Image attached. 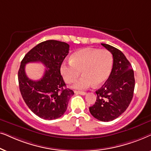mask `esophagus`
Listing matches in <instances>:
<instances>
[{
  "instance_id": "obj_1",
  "label": "esophagus",
  "mask_w": 151,
  "mask_h": 151,
  "mask_svg": "<svg viewBox=\"0 0 151 151\" xmlns=\"http://www.w3.org/2000/svg\"><path fill=\"white\" fill-rule=\"evenodd\" d=\"M76 94H79V95H82V96H84V95L86 94V92H84V91H74Z\"/></svg>"
}]
</instances>
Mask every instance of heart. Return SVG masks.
<instances>
[{"mask_svg": "<svg viewBox=\"0 0 151 151\" xmlns=\"http://www.w3.org/2000/svg\"><path fill=\"white\" fill-rule=\"evenodd\" d=\"M113 67V57L106 49L85 48L71 55L70 60L64 61L60 73L67 83H71L80 75L82 76L73 84V88L82 91L95 84H102L108 79Z\"/></svg>", "mask_w": 151, "mask_h": 151, "instance_id": "1", "label": "heart"}]
</instances>
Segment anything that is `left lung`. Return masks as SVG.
<instances>
[{
    "mask_svg": "<svg viewBox=\"0 0 151 151\" xmlns=\"http://www.w3.org/2000/svg\"><path fill=\"white\" fill-rule=\"evenodd\" d=\"M101 45L112 53L113 68L104 85L96 91V102L89 107V111L98 120L109 122L121 115L129 106L135 78L131 63L121 51L109 45Z\"/></svg>",
    "mask_w": 151,
    "mask_h": 151,
    "instance_id": "obj_1",
    "label": "left lung"
}]
</instances>
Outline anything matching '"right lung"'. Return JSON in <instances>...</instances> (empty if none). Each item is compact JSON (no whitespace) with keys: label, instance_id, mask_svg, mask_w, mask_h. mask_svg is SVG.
I'll list each match as a JSON object with an SVG mask.
<instances>
[{"label":"right lung","instance_id":"obj_1","mask_svg":"<svg viewBox=\"0 0 151 151\" xmlns=\"http://www.w3.org/2000/svg\"><path fill=\"white\" fill-rule=\"evenodd\" d=\"M69 45L49 40L39 43L24 55L20 63L18 78L20 91L24 102L34 114L47 120L63 115L73 91L66 87L60 73V66L69 53ZM42 63L47 69L40 80L32 81L26 75L29 62Z\"/></svg>","mask_w":151,"mask_h":151}]
</instances>
